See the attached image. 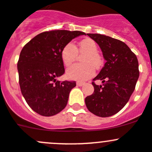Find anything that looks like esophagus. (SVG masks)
Here are the masks:
<instances>
[{"label": "esophagus", "instance_id": "obj_1", "mask_svg": "<svg viewBox=\"0 0 152 152\" xmlns=\"http://www.w3.org/2000/svg\"><path fill=\"white\" fill-rule=\"evenodd\" d=\"M84 85V83H82V82H77V86H82Z\"/></svg>", "mask_w": 152, "mask_h": 152}]
</instances>
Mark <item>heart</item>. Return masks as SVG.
<instances>
[{
    "instance_id": "obj_1",
    "label": "heart",
    "mask_w": 152,
    "mask_h": 152,
    "mask_svg": "<svg viewBox=\"0 0 152 152\" xmlns=\"http://www.w3.org/2000/svg\"><path fill=\"white\" fill-rule=\"evenodd\" d=\"M85 53L82 57V64H75L67 69L66 75L72 80L84 81L92 77L95 74V68L99 69L102 65V60L98 52L96 43L91 39H85L79 43L77 50L75 45L69 42L61 50V59L65 66H69L74 63L77 52Z\"/></svg>"
}]
</instances>
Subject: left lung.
I'll return each mask as SVG.
<instances>
[{
  "label": "left lung",
  "mask_w": 152,
  "mask_h": 152,
  "mask_svg": "<svg viewBox=\"0 0 152 152\" xmlns=\"http://www.w3.org/2000/svg\"><path fill=\"white\" fill-rule=\"evenodd\" d=\"M87 35L99 45L106 60L92 82L94 92L85 99L87 109L100 117H108L120 111L129 101L140 76L137 56L123 42L98 34Z\"/></svg>",
  "instance_id": "1"
}]
</instances>
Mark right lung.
Masks as SVG:
<instances>
[{"label":"right lung","instance_id":"obj_1","mask_svg":"<svg viewBox=\"0 0 152 152\" xmlns=\"http://www.w3.org/2000/svg\"><path fill=\"white\" fill-rule=\"evenodd\" d=\"M81 35L86 34L65 30L43 32L21 50L17 65L21 93L39 115L52 116L66 107L76 83L57 80L65 72L60 53L67 43Z\"/></svg>","mask_w":152,"mask_h":152}]
</instances>
